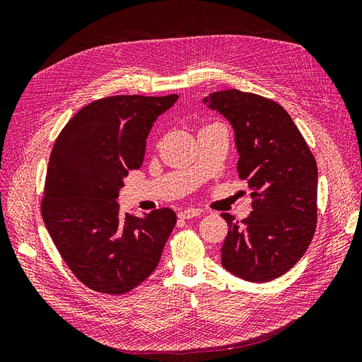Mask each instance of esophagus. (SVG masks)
<instances>
[{"instance_id":"1","label":"esophagus","mask_w":362,"mask_h":362,"mask_svg":"<svg viewBox=\"0 0 362 362\" xmlns=\"http://www.w3.org/2000/svg\"><path fill=\"white\" fill-rule=\"evenodd\" d=\"M201 214V210H198V208H187V210H182L178 213V217L182 218V221H187V218H192V217H196Z\"/></svg>"}]
</instances>
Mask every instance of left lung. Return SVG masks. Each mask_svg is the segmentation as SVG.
Here are the masks:
<instances>
[{"mask_svg":"<svg viewBox=\"0 0 362 362\" xmlns=\"http://www.w3.org/2000/svg\"><path fill=\"white\" fill-rule=\"evenodd\" d=\"M204 104L234 129L237 172L255 198L242 222L223 213L229 231L222 266L237 278L267 282L288 272L308 249L317 222V164L291 116L275 101L237 89Z\"/></svg>","mask_w":362,"mask_h":362,"instance_id":"1","label":"left lung"}]
</instances>
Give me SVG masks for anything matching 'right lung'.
<instances>
[{
	"label": "right lung",
	"mask_w": 362,
	"mask_h": 362,
	"mask_svg": "<svg viewBox=\"0 0 362 362\" xmlns=\"http://www.w3.org/2000/svg\"><path fill=\"white\" fill-rule=\"evenodd\" d=\"M178 95H117L76 112L54 144L42 217L74 275L89 288L122 294L158 266L177 223L170 208L144 217L119 211V190L144 163L156 119Z\"/></svg>",
	"instance_id": "add662e5"
}]
</instances>
